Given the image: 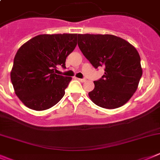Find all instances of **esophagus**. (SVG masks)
Wrapping results in <instances>:
<instances>
[{
    "instance_id": "esophagus-1",
    "label": "esophagus",
    "mask_w": 160,
    "mask_h": 160,
    "mask_svg": "<svg viewBox=\"0 0 160 160\" xmlns=\"http://www.w3.org/2000/svg\"><path fill=\"white\" fill-rule=\"evenodd\" d=\"M78 80H80V82H85L86 81V79H79L78 78Z\"/></svg>"
}]
</instances>
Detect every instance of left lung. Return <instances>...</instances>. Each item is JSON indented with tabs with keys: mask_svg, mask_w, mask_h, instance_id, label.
I'll use <instances>...</instances> for the list:
<instances>
[{
	"mask_svg": "<svg viewBox=\"0 0 160 160\" xmlns=\"http://www.w3.org/2000/svg\"><path fill=\"white\" fill-rule=\"evenodd\" d=\"M78 46L83 55L105 74L94 81L88 92L97 105L105 109L122 106L134 95L142 75L140 56L130 42L112 34H78Z\"/></svg>",
	"mask_w": 160,
	"mask_h": 160,
	"instance_id": "obj_1",
	"label": "left lung"
}]
</instances>
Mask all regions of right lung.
<instances>
[{
  "instance_id": "obj_1",
  "label": "right lung",
  "mask_w": 160,
  "mask_h": 160,
  "mask_svg": "<svg viewBox=\"0 0 160 160\" xmlns=\"http://www.w3.org/2000/svg\"><path fill=\"white\" fill-rule=\"evenodd\" d=\"M77 34H40L20 47L10 73L16 95L30 109H48L65 94L72 77L56 74L77 44Z\"/></svg>"
}]
</instances>
